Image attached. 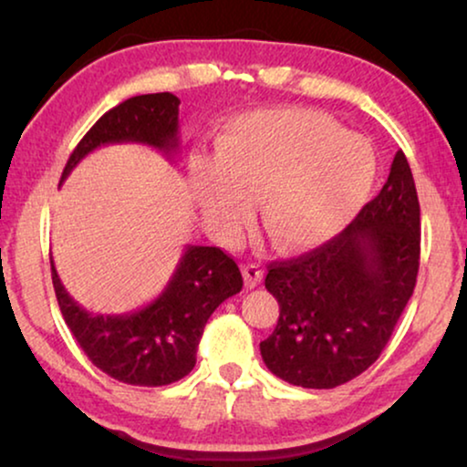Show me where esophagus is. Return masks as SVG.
<instances>
[{
	"instance_id": "esophagus-1",
	"label": "esophagus",
	"mask_w": 467,
	"mask_h": 467,
	"mask_svg": "<svg viewBox=\"0 0 467 467\" xmlns=\"http://www.w3.org/2000/svg\"><path fill=\"white\" fill-rule=\"evenodd\" d=\"M242 276H244V285L248 289H254V286H259L261 280H264V270L254 264H246L242 267Z\"/></svg>"
}]
</instances>
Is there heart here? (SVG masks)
Returning <instances> with one entry per match:
<instances>
[{
    "mask_svg": "<svg viewBox=\"0 0 467 467\" xmlns=\"http://www.w3.org/2000/svg\"><path fill=\"white\" fill-rule=\"evenodd\" d=\"M379 176L374 146L327 114L272 108L242 114L197 163L195 200L213 225L234 232L261 197V227L280 253L334 240L359 214Z\"/></svg>",
    "mask_w": 467,
    "mask_h": 467,
    "instance_id": "1",
    "label": "heart"
}]
</instances>
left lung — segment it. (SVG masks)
Wrapping results in <instances>:
<instances>
[{
	"instance_id": "obj_1",
	"label": "left lung",
	"mask_w": 467,
	"mask_h": 467,
	"mask_svg": "<svg viewBox=\"0 0 467 467\" xmlns=\"http://www.w3.org/2000/svg\"><path fill=\"white\" fill-rule=\"evenodd\" d=\"M419 254L417 187L398 150L385 187L340 235L270 264L265 289L280 317L259 344L267 369L304 389H334L366 372L412 296Z\"/></svg>"
}]
</instances>
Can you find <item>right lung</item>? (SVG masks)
Returning a JSON list of instances; mask_svg holds the SVG:
<instances>
[{"mask_svg": "<svg viewBox=\"0 0 467 467\" xmlns=\"http://www.w3.org/2000/svg\"><path fill=\"white\" fill-rule=\"evenodd\" d=\"M178 106L171 93L138 95L108 110L69 155L61 182L88 152L106 144H144L171 159L178 152ZM53 285L69 331L95 368L114 380L163 387L195 368V353L208 318L242 289V274L216 246H184L165 289L144 308L127 315H95L61 285L50 259Z\"/></svg>", "mask_w": 467, "mask_h": 467, "instance_id": "add662e5", "label": "right lung"}]
</instances>
